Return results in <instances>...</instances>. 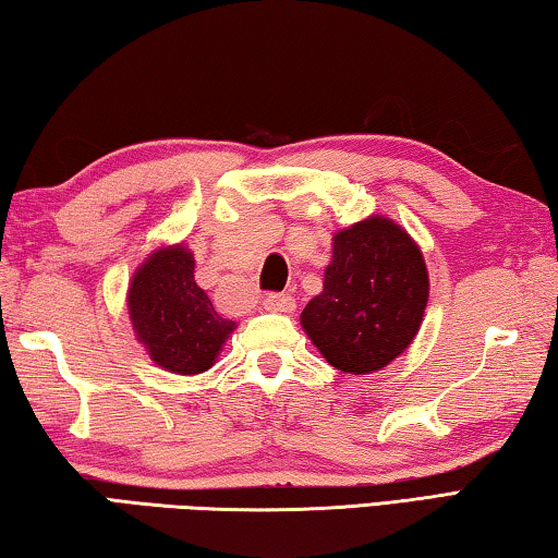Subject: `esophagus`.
Returning a JSON list of instances; mask_svg holds the SVG:
<instances>
[{
	"mask_svg": "<svg viewBox=\"0 0 558 558\" xmlns=\"http://www.w3.org/2000/svg\"><path fill=\"white\" fill-rule=\"evenodd\" d=\"M263 307H266L268 313H292V310H295V300L280 295V292H270V295L263 300Z\"/></svg>",
	"mask_w": 558,
	"mask_h": 558,
	"instance_id": "34e87169",
	"label": "esophagus"
}]
</instances>
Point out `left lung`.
Instances as JSON below:
<instances>
[{
  "instance_id": "8db88e82",
  "label": "left lung",
  "mask_w": 558,
  "mask_h": 558,
  "mask_svg": "<svg viewBox=\"0 0 558 558\" xmlns=\"http://www.w3.org/2000/svg\"><path fill=\"white\" fill-rule=\"evenodd\" d=\"M428 290L418 243L374 214L335 233L323 292L302 310L300 325L335 369L374 374L411 347Z\"/></svg>"
}]
</instances>
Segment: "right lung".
<instances>
[{
    "label": "right lung",
    "mask_w": 558,
    "mask_h": 558,
    "mask_svg": "<svg viewBox=\"0 0 558 558\" xmlns=\"http://www.w3.org/2000/svg\"><path fill=\"white\" fill-rule=\"evenodd\" d=\"M194 253L186 243L159 245L140 263L128 288V315L137 342L165 372L194 376L211 369L233 319L216 313L194 280Z\"/></svg>",
    "instance_id": "obj_1"
}]
</instances>
